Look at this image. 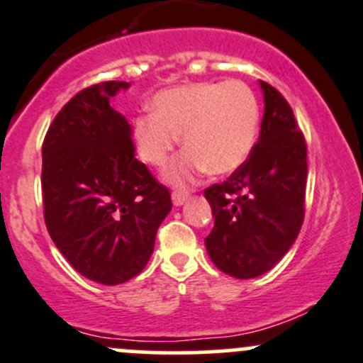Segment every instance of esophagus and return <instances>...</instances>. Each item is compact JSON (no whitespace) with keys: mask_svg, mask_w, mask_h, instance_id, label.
<instances>
[{"mask_svg":"<svg viewBox=\"0 0 363 363\" xmlns=\"http://www.w3.org/2000/svg\"><path fill=\"white\" fill-rule=\"evenodd\" d=\"M188 196H189L188 191H181V189H177V191L172 193V202H174L175 207H179L188 200Z\"/></svg>","mask_w":363,"mask_h":363,"instance_id":"1","label":"esophagus"}]
</instances>
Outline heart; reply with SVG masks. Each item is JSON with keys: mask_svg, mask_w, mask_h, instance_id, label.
I'll use <instances>...</instances> for the list:
<instances>
[{"mask_svg": "<svg viewBox=\"0 0 363 363\" xmlns=\"http://www.w3.org/2000/svg\"><path fill=\"white\" fill-rule=\"evenodd\" d=\"M152 113L135 121L136 147L145 163L163 167L182 135L186 150L164 172L172 184H184L206 170L232 174L248 160L259 135V99L239 79L161 90Z\"/></svg>", "mask_w": 363, "mask_h": 363, "instance_id": "b5f03b06", "label": "heart"}]
</instances>
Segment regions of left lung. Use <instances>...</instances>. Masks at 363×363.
Instances as JSON below:
<instances>
[{"label": "left lung", "instance_id": "1", "mask_svg": "<svg viewBox=\"0 0 363 363\" xmlns=\"http://www.w3.org/2000/svg\"><path fill=\"white\" fill-rule=\"evenodd\" d=\"M259 84L264 117L252 154L227 181L203 191L214 216L207 253L234 279L269 271L289 252L305 218V138L282 94Z\"/></svg>", "mask_w": 363, "mask_h": 363}]
</instances>
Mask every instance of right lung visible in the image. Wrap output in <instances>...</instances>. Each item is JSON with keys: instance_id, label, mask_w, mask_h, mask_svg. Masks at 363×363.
Masks as SVG:
<instances>
[{"instance_id": "obj_1", "label": "right lung", "mask_w": 363, "mask_h": 363, "mask_svg": "<svg viewBox=\"0 0 363 363\" xmlns=\"http://www.w3.org/2000/svg\"><path fill=\"white\" fill-rule=\"evenodd\" d=\"M125 81L72 97L42 143V200L49 235L70 266L104 286L136 277L154 252L170 193L135 157L133 131L110 99Z\"/></svg>"}]
</instances>
